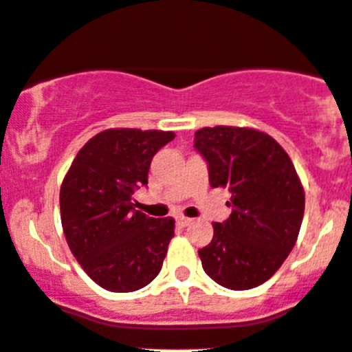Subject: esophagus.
<instances>
[{"instance_id":"obj_1","label":"esophagus","mask_w":352,"mask_h":352,"mask_svg":"<svg viewBox=\"0 0 352 352\" xmlns=\"http://www.w3.org/2000/svg\"><path fill=\"white\" fill-rule=\"evenodd\" d=\"M175 221H177V224H179L180 228H186V226H189V224H191V219H189V217H184V215H179V217H175Z\"/></svg>"}]
</instances>
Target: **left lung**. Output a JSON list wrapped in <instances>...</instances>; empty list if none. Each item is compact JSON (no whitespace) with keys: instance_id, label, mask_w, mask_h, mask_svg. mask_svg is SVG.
<instances>
[{"instance_id":"8db88e82","label":"left lung","mask_w":352,"mask_h":352,"mask_svg":"<svg viewBox=\"0 0 352 352\" xmlns=\"http://www.w3.org/2000/svg\"><path fill=\"white\" fill-rule=\"evenodd\" d=\"M212 188L231 192V214L214 223V236L199 249L204 270L228 289L267 283L298 239L305 195L289 156L267 133L215 126L195 133Z\"/></svg>"}]
</instances>
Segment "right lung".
I'll use <instances>...</instances> for the list:
<instances>
[{
	"label": "right lung",
	"instance_id": "add662e5",
	"mask_svg": "<svg viewBox=\"0 0 352 352\" xmlns=\"http://www.w3.org/2000/svg\"><path fill=\"white\" fill-rule=\"evenodd\" d=\"M172 131L107 129L78 151L59 192L69 251L98 286L131 293L153 283L173 239L172 217L135 210L133 195L147 186L154 154Z\"/></svg>",
	"mask_w": 352,
	"mask_h": 352
}]
</instances>
